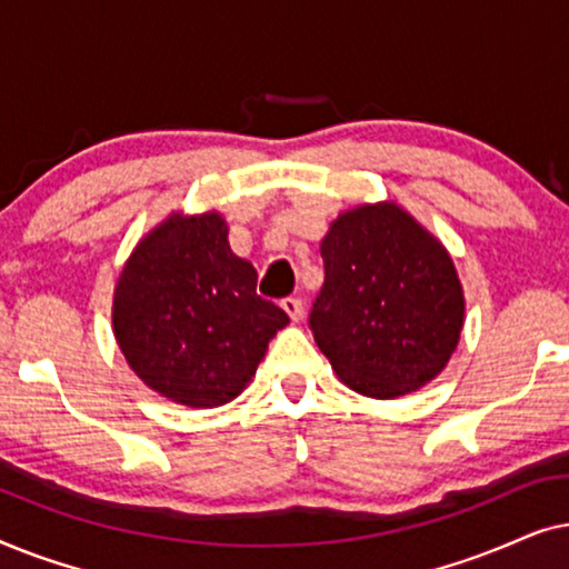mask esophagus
Here are the masks:
<instances>
[{
    "mask_svg": "<svg viewBox=\"0 0 569 569\" xmlns=\"http://www.w3.org/2000/svg\"><path fill=\"white\" fill-rule=\"evenodd\" d=\"M279 306H282V310L292 318V321H300L302 318V300L300 298H284Z\"/></svg>",
    "mask_w": 569,
    "mask_h": 569,
    "instance_id": "34e87169",
    "label": "esophagus"
}]
</instances>
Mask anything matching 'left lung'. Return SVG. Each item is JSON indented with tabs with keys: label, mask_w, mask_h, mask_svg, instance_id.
Instances as JSON below:
<instances>
[{
	"label": "left lung",
	"mask_w": 569,
	"mask_h": 569,
	"mask_svg": "<svg viewBox=\"0 0 569 569\" xmlns=\"http://www.w3.org/2000/svg\"><path fill=\"white\" fill-rule=\"evenodd\" d=\"M321 256L308 326L337 376L372 399L430 383L463 329V290L440 240L383 201L339 214Z\"/></svg>",
	"instance_id": "8db88e82"
}]
</instances>
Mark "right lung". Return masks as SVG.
<instances>
[{
	"mask_svg": "<svg viewBox=\"0 0 569 569\" xmlns=\"http://www.w3.org/2000/svg\"><path fill=\"white\" fill-rule=\"evenodd\" d=\"M290 318L256 292L217 212L170 214L134 248L113 298V331L152 391L193 409L243 391Z\"/></svg>",
	"mask_w": 569,
	"mask_h": 569,
	"instance_id": "obj_1",
	"label": "right lung"
}]
</instances>
